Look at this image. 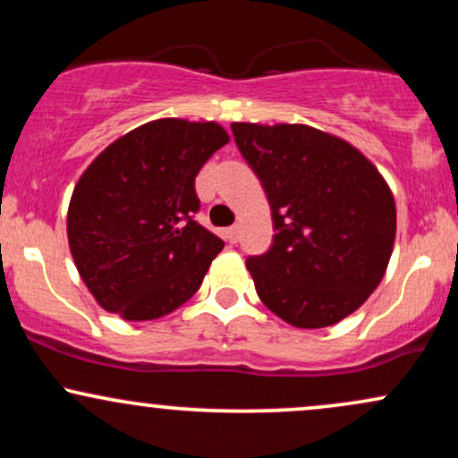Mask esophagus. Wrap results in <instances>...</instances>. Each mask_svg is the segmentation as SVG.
Segmentation results:
<instances>
[{"mask_svg": "<svg viewBox=\"0 0 458 458\" xmlns=\"http://www.w3.org/2000/svg\"><path fill=\"white\" fill-rule=\"evenodd\" d=\"M224 239L228 241V243H236V241H239V225H230V228H225Z\"/></svg>", "mask_w": 458, "mask_h": 458, "instance_id": "1", "label": "esophagus"}]
</instances>
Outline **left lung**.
Returning <instances> with one entry per match:
<instances>
[{
    "mask_svg": "<svg viewBox=\"0 0 458 458\" xmlns=\"http://www.w3.org/2000/svg\"><path fill=\"white\" fill-rule=\"evenodd\" d=\"M234 141L271 207L269 251L247 259L260 301L301 329L335 325L379 286L396 204L349 141L306 124L233 123Z\"/></svg>",
    "mask_w": 458,
    "mask_h": 458,
    "instance_id": "8db88e82",
    "label": "left lung"
}]
</instances>
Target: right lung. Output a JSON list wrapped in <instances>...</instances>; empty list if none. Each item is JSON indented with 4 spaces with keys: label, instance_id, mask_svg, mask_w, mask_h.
<instances>
[{
    "label": "right lung",
    "instance_id": "obj_1",
    "mask_svg": "<svg viewBox=\"0 0 458 458\" xmlns=\"http://www.w3.org/2000/svg\"><path fill=\"white\" fill-rule=\"evenodd\" d=\"M228 141L217 123L152 120L109 144L83 172L66 230L98 306L152 320L196 295L224 247L193 219L196 176Z\"/></svg>",
    "mask_w": 458,
    "mask_h": 458
}]
</instances>
